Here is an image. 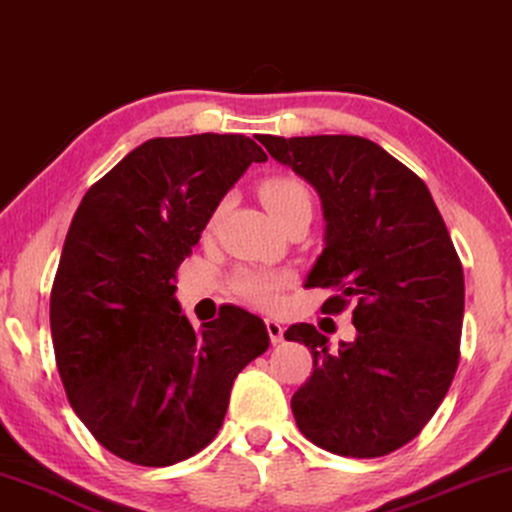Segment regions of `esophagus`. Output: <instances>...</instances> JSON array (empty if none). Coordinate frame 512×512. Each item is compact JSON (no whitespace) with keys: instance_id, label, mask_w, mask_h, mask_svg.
<instances>
[{"instance_id":"34e87169","label":"esophagus","mask_w":512,"mask_h":512,"mask_svg":"<svg viewBox=\"0 0 512 512\" xmlns=\"http://www.w3.org/2000/svg\"><path fill=\"white\" fill-rule=\"evenodd\" d=\"M265 331H268L272 345H279L284 340V326L277 319H265Z\"/></svg>"}]
</instances>
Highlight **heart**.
Wrapping results in <instances>:
<instances>
[{
	"instance_id": "1",
	"label": "heart",
	"mask_w": 512,
	"mask_h": 512,
	"mask_svg": "<svg viewBox=\"0 0 512 512\" xmlns=\"http://www.w3.org/2000/svg\"><path fill=\"white\" fill-rule=\"evenodd\" d=\"M261 200L282 226L300 209H312L310 188L289 174L265 179L261 184ZM284 284L286 277L270 270H240L233 277V291L237 296L258 307L275 305Z\"/></svg>"
}]
</instances>
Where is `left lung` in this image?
Returning a JSON list of instances; mask_svg holds the SVG:
<instances>
[{"mask_svg": "<svg viewBox=\"0 0 512 512\" xmlns=\"http://www.w3.org/2000/svg\"><path fill=\"white\" fill-rule=\"evenodd\" d=\"M268 153L317 188L326 247L305 286L333 289L324 314L354 303L356 338L328 349L293 324L314 370L291 398L298 429L333 454L373 459L429 424L459 366L464 270L429 188L382 146L354 135H258Z\"/></svg>", "mask_w": 512, "mask_h": 512, "instance_id": "left-lung-1", "label": "left lung"}]
</instances>
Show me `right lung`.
I'll return each mask as SVG.
<instances>
[{
	"label": "right lung",
	"instance_id": "add662e5",
	"mask_svg": "<svg viewBox=\"0 0 512 512\" xmlns=\"http://www.w3.org/2000/svg\"><path fill=\"white\" fill-rule=\"evenodd\" d=\"M268 156L244 135L156 137L83 195L51 289L55 363L97 443L137 466H172L219 433L240 370L270 345L235 305L193 331L177 268L223 195Z\"/></svg>",
	"mask_w": 512,
	"mask_h": 512
}]
</instances>
